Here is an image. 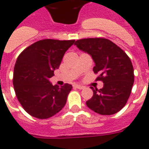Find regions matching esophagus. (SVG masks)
<instances>
[{"instance_id":"obj_1","label":"esophagus","mask_w":149,"mask_h":149,"mask_svg":"<svg viewBox=\"0 0 149 149\" xmlns=\"http://www.w3.org/2000/svg\"><path fill=\"white\" fill-rule=\"evenodd\" d=\"M73 87L77 88V89H80V90H82L84 88V86H81V85H79V84H73Z\"/></svg>"}]
</instances>
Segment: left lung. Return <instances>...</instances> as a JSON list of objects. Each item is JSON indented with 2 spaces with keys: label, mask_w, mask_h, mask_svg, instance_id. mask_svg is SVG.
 Returning <instances> with one entry per match:
<instances>
[{
  "label": "left lung",
  "mask_w": 149,
  "mask_h": 149,
  "mask_svg": "<svg viewBox=\"0 0 149 149\" xmlns=\"http://www.w3.org/2000/svg\"><path fill=\"white\" fill-rule=\"evenodd\" d=\"M75 45L90 54L95 62L93 71L99 73L102 89H94L87 107L101 115H112L124 107L132 90L134 76L130 58L120 47L105 38L78 40Z\"/></svg>",
  "instance_id": "left-lung-1"
}]
</instances>
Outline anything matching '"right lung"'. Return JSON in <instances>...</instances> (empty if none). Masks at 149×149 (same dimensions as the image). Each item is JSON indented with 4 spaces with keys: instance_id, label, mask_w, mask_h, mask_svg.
<instances>
[{
    "instance_id": "1",
    "label": "right lung",
    "mask_w": 149,
    "mask_h": 149,
    "mask_svg": "<svg viewBox=\"0 0 149 149\" xmlns=\"http://www.w3.org/2000/svg\"><path fill=\"white\" fill-rule=\"evenodd\" d=\"M74 42L41 40L26 47L18 57L13 74L15 92L22 108L32 116L47 119L65 105L72 85L53 86L49 79Z\"/></svg>"
}]
</instances>
